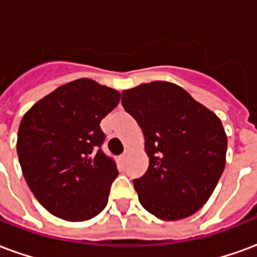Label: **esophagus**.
Returning <instances> with one entry per match:
<instances>
[{"label":"esophagus","mask_w":257,"mask_h":257,"mask_svg":"<svg viewBox=\"0 0 257 257\" xmlns=\"http://www.w3.org/2000/svg\"><path fill=\"white\" fill-rule=\"evenodd\" d=\"M129 156H131V151L125 150V151H123L122 156H121V160H122V161H126V160L129 158Z\"/></svg>","instance_id":"obj_1"}]
</instances>
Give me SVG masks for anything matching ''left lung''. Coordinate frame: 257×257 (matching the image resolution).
I'll use <instances>...</instances> for the list:
<instances>
[{
  "instance_id": "left-lung-1",
  "label": "left lung",
  "mask_w": 257,
  "mask_h": 257,
  "mask_svg": "<svg viewBox=\"0 0 257 257\" xmlns=\"http://www.w3.org/2000/svg\"><path fill=\"white\" fill-rule=\"evenodd\" d=\"M122 106L145 135L149 169L134 180L142 206L161 220L194 215L226 167L227 135L220 118L168 81L122 90Z\"/></svg>"
}]
</instances>
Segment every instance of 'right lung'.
Masks as SVG:
<instances>
[{"mask_svg": "<svg viewBox=\"0 0 257 257\" xmlns=\"http://www.w3.org/2000/svg\"><path fill=\"white\" fill-rule=\"evenodd\" d=\"M119 99L118 90L79 78L44 96L22 118L16 142L22 172L53 216L85 221L106 208L118 171L100 150V121Z\"/></svg>", "mask_w": 257, "mask_h": 257, "instance_id": "obj_1", "label": "right lung"}]
</instances>
